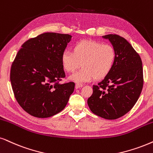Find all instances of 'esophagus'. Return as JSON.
<instances>
[{
	"instance_id": "esophagus-1",
	"label": "esophagus",
	"mask_w": 153,
	"mask_h": 153,
	"mask_svg": "<svg viewBox=\"0 0 153 153\" xmlns=\"http://www.w3.org/2000/svg\"><path fill=\"white\" fill-rule=\"evenodd\" d=\"M81 87H82V84H80V83H76V84H75V88L76 89L80 88Z\"/></svg>"
}]
</instances>
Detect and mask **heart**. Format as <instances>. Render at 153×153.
<instances>
[{"label":"heart","mask_w":153,"mask_h":153,"mask_svg":"<svg viewBox=\"0 0 153 153\" xmlns=\"http://www.w3.org/2000/svg\"><path fill=\"white\" fill-rule=\"evenodd\" d=\"M116 56L114 48L110 44L82 41L73 46V52L63 51L61 61L63 69L68 73L82 65V68L69 78L77 83H82L107 76L114 65Z\"/></svg>","instance_id":"heart-1"}]
</instances>
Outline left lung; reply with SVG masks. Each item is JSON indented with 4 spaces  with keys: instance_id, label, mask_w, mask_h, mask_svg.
<instances>
[{
    "instance_id": "1",
    "label": "left lung",
    "mask_w": 153,
    "mask_h": 153,
    "mask_svg": "<svg viewBox=\"0 0 153 153\" xmlns=\"http://www.w3.org/2000/svg\"><path fill=\"white\" fill-rule=\"evenodd\" d=\"M102 37L109 39L117 56L111 71L97 85L88 104L94 114L106 119H117L133 107L143 86L142 61L126 39L117 34Z\"/></svg>"
}]
</instances>
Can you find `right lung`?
Listing matches in <instances>:
<instances>
[{
    "label": "right lung",
    "instance_id": "add662e5",
    "mask_svg": "<svg viewBox=\"0 0 153 153\" xmlns=\"http://www.w3.org/2000/svg\"><path fill=\"white\" fill-rule=\"evenodd\" d=\"M70 34L46 32L25 42L10 69V82L20 107L30 115L48 118L64 109L75 83H59L65 77L61 54Z\"/></svg>",
    "mask_w": 153,
    "mask_h": 153
}]
</instances>
